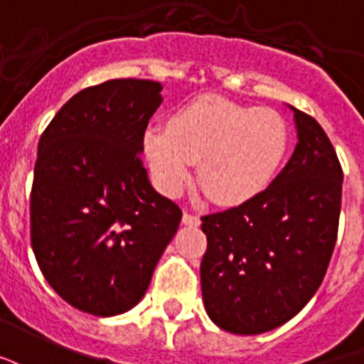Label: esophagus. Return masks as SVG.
<instances>
[{
    "mask_svg": "<svg viewBox=\"0 0 364 364\" xmlns=\"http://www.w3.org/2000/svg\"><path fill=\"white\" fill-rule=\"evenodd\" d=\"M182 223H184V225H188V227H200V217H198V215H193V213H188V211H186L184 215H182Z\"/></svg>",
    "mask_w": 364,
    "mask_h": 364,
    "instance_id": "obj_1",
    "label": "esophagus"
}]
</instances>
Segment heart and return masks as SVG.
Masks as SVG:
<instances>
[{"label": "heart", "mask_w": 364, "mask_h": 364, "mask_svg": "<svg viewBox=\"0 0 364 364\" xmlns=\"http://www.w3.org/2000/svg\"><path fill=\"white\" fill-rule=\"evenodd\" d=\"M289 149L285 118L272 108L203 95L143 134L155 186L178 196L198 161V180L219 205H242L266 192Z\"/></svg>", "instance_id": "obj_1"}]
</instances>
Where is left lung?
<instances>
[{"mask_svg": "<svg viewBox=\"0 0 364 364\" xmlns=\"http://www.w3.org/2000/svg\"><path fill=\"white\" fill-rule=\"evenodd\" d=\"M299 143L266 192L201 217V294L219 328L254 336L299 314L322 285L336 246L343 171L328 135L293 108Z\"/></svg>", "mask_w": 364, "mask_h": 364, "instance_id": "left-lung-1", "label": "left lung"}]
</instances>
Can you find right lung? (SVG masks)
<instances>
[{"mask_svg":"<svg viewBox=\"0 0 364 364\" xmlns=\"http://www.w3.org/2000/svg\"><path fill=\"white\" fill-rule=\"evenodd\" d=\"M161 89L149 79L87 87L38 141L34 256L50 287L95 316H116L141 301L182 219V209L155 192L141 161Z\"/></svg>","mask_w":364,"mask_h":364,"instance_id":"1","label":"right lung"}]
</instances>
